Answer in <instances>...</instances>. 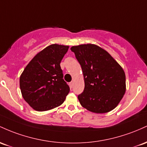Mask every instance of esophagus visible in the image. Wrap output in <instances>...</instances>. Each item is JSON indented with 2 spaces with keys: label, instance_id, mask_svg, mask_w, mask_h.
Listing matches in <instances>:
<instances>
[{
  "label": "esophagus",
  "instance_id": "esophagus-1",
  "mask_svg": "<svg viewBox=\"0 0 147 147\" xmlns=\"http://www.w3.org/2000/svg\"><path fill=\"white\" fill-rule=\"evenodd\" d=\"M69 87H71V88H72V87H73V86H74V82H69Z\"/></svg>",
  "mask_w": 147,
  "mask_h": 147
}]
</instances>
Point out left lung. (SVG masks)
Here are the masks:
<instances>
[{
    "label": "left lung",
    "mask_w": 147,
    "mask_h": 147,
    "mask_svg": "<svg viewBox=\"0 0 147 147\" xmlns=\"http://www.w3.org/2000/svg\"><path fill=\"white\" fill-rule=\"evenodd\" d=\"M81 66L85 89L78 98L84 108L94 113L115 109L126 92V75L108 52L92 44L71 48Z\"/></svg>",
    "instance_id": "1"
}]
</instances>
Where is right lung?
<instances>
[{
	"mask_svg": "<svg viewBox=\"0 0 147 147\" xmlns=\"http://www.w3.org/2000/svg\"><path fill=\"white\" fill-rule=\"evenodd\" d=\"M69 46H48L28 64L19 79L23 98L34 110L47 111L65 101L69 89L63 79L60 62Z\"/></svg>",
	"mask_w": 147,
	"mask_h": 147,
	"instance_id": "1",
	"label": "right lung"
}]
</instances>
